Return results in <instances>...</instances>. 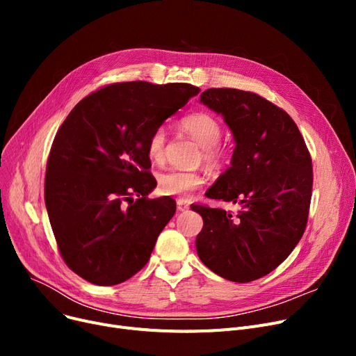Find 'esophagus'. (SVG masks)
I'll return each mask as SVG.
<instances>
[{"label": "esophagus", "instance_id": "esophagus-1", "mask_svg": "<svg viewBox=\"0 0 356 356\" xmlns=\"http://www.w3.org/2000/svg\"><path fill=\"white\" fill-rule=\"evenodd\" d=\"M177 209H179L180 212L188 211V209H189V203L186 202V200H183V199H177Z\"/></svg>", "mask_w": 356, "mask_h": 356}]
</instances>
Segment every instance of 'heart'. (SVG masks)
I'll return each instance as SVG.
<instances>
[{
    "label": "heart",
    "instance_id": "1",
    "mask_svg": "<svg viewBox=\"0 0 356 356\" xmlns=\"http://www.w3.org/2000/svg\"><path fill=\"white\" fill-rule=\"evenodd\" d=\"M181 128L202 147V157L208 165L215 167L225 159V148L219 145L222 136L220 122L208 112H193L180 121ZM165 129L156 128L147 140V154L153 163L161 164L164 161ZM204 184V177L197 172L189 170H170L160 175L159 192L164 196H175L179 199H188L195 191Z\"/></svg>",
    "mask_w": 356,
    "mask_h": 356
}]
</instances>
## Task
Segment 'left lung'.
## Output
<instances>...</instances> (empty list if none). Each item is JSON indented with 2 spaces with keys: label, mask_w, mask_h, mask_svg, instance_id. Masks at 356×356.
<instances>
[{
  "label": "left lung",
  "mask_w": 356,
  "mask_h": 356,
  "mask_svg": "<svg viewBox=\"0 0 356 356\" xmlns=\"http://www.w3.org/2000/svg\"><path fill=\"white\" fill-rule=\"evenodd\" d=\"M200 102L223 117L235 149L227 168L207 192L211 199L239 203L234 216L192 204L203 218L196 236L202 263L235 283H248L277 268L306 229L313 168L296 122L257 93L211 88Z\"/></svg>",
  "instance_id": "8db88e82"
}]
</instances>
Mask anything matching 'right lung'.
<instances>
[{"instance_id": "right-lung-1", "label": "right lung", "mask_w": 356, "mask_h": 356, "mask_svg": "<svg viewBox=\"0 0 356 356\" xmlns=\"http://www.w3.org/2000/svg\"><path fill=\"white\" fill-rule=\"evenodd\" d=\"M199 90L189 83H112L83 98L60 125L44 202L62 258L86 282L120 284L147 264L176 212L172 197H147L157 184L147 140Z\"/></svg>"}]
</instances>
